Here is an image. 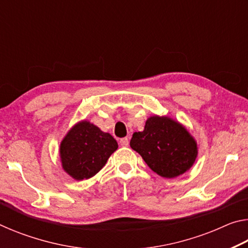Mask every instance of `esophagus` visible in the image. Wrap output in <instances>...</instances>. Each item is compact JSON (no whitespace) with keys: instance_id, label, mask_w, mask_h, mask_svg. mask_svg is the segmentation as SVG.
<instances>
[{"instance_id":"34e87169","label":"esophagus","mask_w":248,"mask_h":248,"mask_svg":"<svg viewBox=\"0 0 248 248\" xmlns=\"http://www.w3.org/2000/svg\"><path fill=\"white\" fill-rule=\"evenodd\" d=\"M119 143H120L121 146H128V144H129L128 138H123V139H120Z\"/></svg>"}]
</instances>
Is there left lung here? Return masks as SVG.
Returning <instances> with one entry per match:
<instances>
[{
    "label": "left lung",
    "instance_id": "obj_1",
    "mask_svg": "<svg viewBox=\"0 0 248 248\" xmlns=\"http://www.w3.org/2000/svg\"><path fill=\"white\" fill-rule=\"evenodd\" d=\"M130 146L139 153L154 173L174 178L190 169L198 148L187 129L166 116H152L144 130L132 134Z\"/></svg>",
    "mask_w": 248,
    "mask_h": 248
}]
</instances>
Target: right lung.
Returning <instances> with one entry per match:
<instances>
[{"instance_id":"add662e5","label":"right lung","mask_w":248,"mask_h":248,"mask_svg":"<svg viewBox=\"0 0 248 248\" xmlns=\"http://www.w3.org/2000/svg\"><path fill=\"white\" fill-rule=\"evenodd\" d=\"M117 149L118 143L110 134L83 120L61 142L62 167L74 179H89L103 169Z\"/></svg>"}]
</instances>
